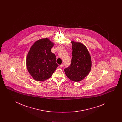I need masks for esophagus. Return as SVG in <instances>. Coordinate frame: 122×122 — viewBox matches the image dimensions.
Here are the masks:
<instances>
[{
    "label": "esophagus",
    "mask_w": 122,
    "mask_h": 122,
    "mask_svg": "<svg viewBox=\"0 0 122 122\" xmlns=\"http://www.w3.org/2000/svg\"><path fill=\"white\" fill-rule=\"evenodd\" d=\"M64 64H61V65H60V67H61V68H63V67H64Z\"/></svg>",
    "instance_id": "obj_1"
}]
</instances>
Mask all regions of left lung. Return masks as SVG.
<instances>
[{
	"mask_svg": "<svg viewBox=\"0 0 122 122\" xmlns=\"http://www.w3.org/2000/svg\"><path fill=\"white\" fill-rule=\"evenodd\" d=\"M72 52L71 63L64 72L72 81L80 82L86 77L92 66L91 57L87 47L83 43L71 41Z\"/></svg>",
	"mask_w": 122,
	"mask_h": 122,
	"instance_id": "1",
	"label": "left lung"
}]
</instances>
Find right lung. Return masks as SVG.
<instances>
[{"label":"right lung","instance_id":"right-lung-1","mask_svg":"<svg viewBox=\"0 0 122 122\" xmlns=\"http://www.w3.org/2000/svg\"><path fill=\"white\" fill-rule=\"evenodd\" d=\"M54 45L48 38H42L35 41L30 49L26 64L29 74L35 81L48 79L58 67L55 55L51 51Z\"/></svg>","mask_w":122,"mask_h":122}]
</instances>
